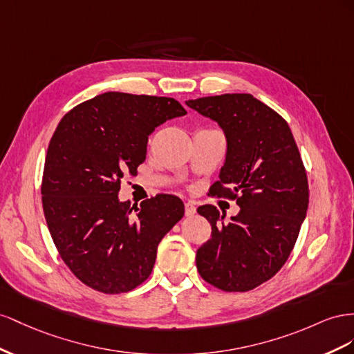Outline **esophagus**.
<instances>
[{"mask_svg":"<svg viewBox=\"0 0 354 354\" xmlns=\"http://www.w3.org/2000/svg\"><path fill=\"white\" fill-rule=\"evenodd\" d=\"M196 214V206L193 201H187L185 203V215L187 216H193Z\"/></svg>","mask_w":354,"mask_h":354,"instance_id":"1","label":"esophagus"}]
</instances>
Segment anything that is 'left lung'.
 Instances as JSON below:
<instances>
[{
    "label": "left lung",
    "mask_w": 354,
    "mask_h": 354,
    "mask_svg": "<svg viewBox=\"0 0 354 354\" xmlns=\"http://www.w3.org/2000/svg\"><path fill=\"white\" fill-rule=\"evenodd\" d=\"M187 105L222 127L227 157L210 196L236 200L240 212L224 222L214 205L197 209L212 236L196 264L207 283L248 292L285 266L308 207L304 163L286 120L248 93L198 97Z\"/></svg>",
    "instance_id": "obj_1"
}]
</instances>
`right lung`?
<instances>
[{"label": "right lung", "mask_w": 354, "mask_h": 354, "mask_svg": "<svg viewBox=\"0 0 354 354\" xmlns=\"http://www.w3.org/2000/svg\"><path fill=\"white\" fill-rule=\"evenodd\" d=\"M171 97L108 92L74 106L50 139L41 183L43 210L60 258L104 294H123L153 271L158 243L184 216L176 196L139 206L121 203V178L136 175L149 133L185 115Z\"/></svg>", "instance_id": "1"}]
</instances>
